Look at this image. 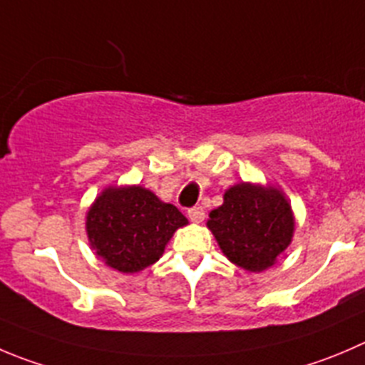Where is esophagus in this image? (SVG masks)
<instances>
[{"label":"esophagus","mask_w":365,"mask_h":365,"mask_svg":"<svg viewBox=\"0 0 365 365\" xmlns=\"http://www.w3.org/2000/svg\"><path fill=\"white\" fill-rule=\"evenodd\" d=\"M204 217H206V213H204V207L195 206V207H192V210H188V218L192 222H197V224H199V222L204 220Z\"/></svg>","instance_id":"esophagus-1"}]
</instances>
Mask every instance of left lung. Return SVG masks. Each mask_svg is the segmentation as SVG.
<instances>
[{
  "instance_id": "obj_1",
  "label": "left lung",
  "mask_w": 365,
  "mask_h": 365,
  "mask_svg": "<svg viewBox=\"0 0 365 365\" xmlns=\"http://www.w3.org/2000/svg\"><path fill=\"white\" fill-rule=\"evenodd\" d=\"M207 227L232 263L262 272L289 247L294 217L277 190L242 182L225 192L224 204L210 213Z\"/></svg>"
}]
</instances>
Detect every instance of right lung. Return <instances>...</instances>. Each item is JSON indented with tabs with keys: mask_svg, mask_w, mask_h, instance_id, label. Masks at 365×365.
<instances>
[{
	"mask_svg": "<svg viewBox=\"0 0 365 365\" xmlns=\"http://www.w3.org/2000/svg\"><path fill=\"white\" fill-rule=\"evenodd\" d=\"M188 224L173 204L141 186L109 188L88 213V237L106 263L120 272H140L165 251L175 229Z\"/></svg>",
	"mask_w": 365,
	"mask_h": 365,
	"instance_id": "add662e5",
	"label": "right lung"
}]
</instances>
